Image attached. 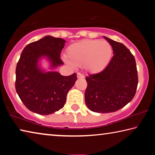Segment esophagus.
<instances>
[{
	"instance_id": "1",
	"label": "esophagus",
	"mask_w": 155,
	"mask_h": 155,
	"mask_svg": "<svg viewBox=\"0 0 155 155\" xmlns=\"http://www.w3.org/2000/svg\"><path fill=\"white\" fill-rule=\"evenodd\" d=\"M77 78H85V77H84V75L81 74V73H78Z\"/></svg>"
}]
</instances>
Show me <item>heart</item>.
I'll use <instances>...</instances> for the list:
<instances>
[{"label": "heart", "mask_w": 155, "mask_h": 155, "mask_svg": "<svg viewBox=\"0 0 155 155\" xmlns=\"http://www.w3.org/2000/svg\"><path fill=\"white\" fill-rule=\"evenodd\" d=\"M112 54L111 44L105 41L83 40L67 48L66 57L75 66L85 67L91 73H98L108 65Z\"/></svg>", "instance_id": "1"}]
</instances>
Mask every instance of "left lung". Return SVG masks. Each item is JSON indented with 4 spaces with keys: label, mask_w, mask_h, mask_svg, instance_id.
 Segmentation results:
<instances>
[{
    "label": "left lung",
    "mask_w": 155,
    "mask_h": 155,
    "mask_svg": "<svg viewBox=\"0 0 155 155\" xmlns=\"http://www.w3.org/2000/svg\"><path fill=\"white\" fill-rule=\"evenodd\" d=\"M112 46L114 55L101 72L86 77L85 101L96 113L117 111L132 101L138 84L134 56L124 44L104 36Z\"/></svg>",
    "instance_id": "left-lung-1"
}]
</instances>
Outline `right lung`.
<instances>
[{"instance_id":"right-lung-1","label":"right lung","mask_w":155,"mask_h":155,"mask_svg":"<svg viewBox=\"0 0 155 155\" xmlns=\"http://www.w3.org/2000/svg\"><path fill=\"white\" fill-rule=\"evenodd\" d=\"M65 41L46 36L28 44L23 50L15 70V90L30 111L40 115L52 114L64 107L66 96L77 79V74L62 76L57 72H44L38 60L46 57L52 68L64 64L60 54Z\"/></svg>"}]
</instances>
